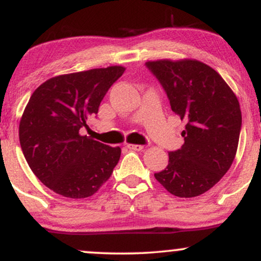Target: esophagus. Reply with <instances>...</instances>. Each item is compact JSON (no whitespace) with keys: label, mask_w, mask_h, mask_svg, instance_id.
Instances as JSON below:
<instances>
[{"label":"esophagus","mask_w":261,"mask_h":261,"mask_svg":"<svg viewBox=\"0 0 261 261\" xmlns=\"http://www.w3.org/2000/svg\"><path fill=\"white\" fill-rule=\"evenodd\" d=\"M127 148L131 151H142L143 146L142 145H127Z\"/></svg>","instance_id":"esophagus-1"}]
</instances>
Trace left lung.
Wrapping results in <instances>:
<instances>
[{
    "label": "left lung",
    "instance_id": "1",
    "mask_svg": "<svg viewBox=\"0 0 261 261\" xmlns=\"http://www.w3.org/2000/svg\"><path fill=\"white\" fill-rule=\"evenodd\" d=\"M146 67L160 81L170 108L187 121L184 145L169 152L168 166L154 178L173 195L206 193L232 166L242 127L239 101L212 67L196 60H158Z\"/></svg>",
    "mask_w": 261,
    "mask_h": 261
}]
</instances>
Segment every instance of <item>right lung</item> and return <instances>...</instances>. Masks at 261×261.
Instances as JSON below:
<instances>
[{"mask_svg": "<svg viewBox=\"0 0 261 261\" xmlns=\"http://www.w3.org/2000/svg\"><path fill=\"white\" fill-rule=\"evenodd\" d=\"M121 66L53 77L32 94L19 122L25 161L45 187L71 199L92 196L112 175L120 147L81 135L124 73Z\"/></svg>", "mask_w": 261, "mask_h": 261, "instance_id": "1", "label": "right lung"}]
</instances>
